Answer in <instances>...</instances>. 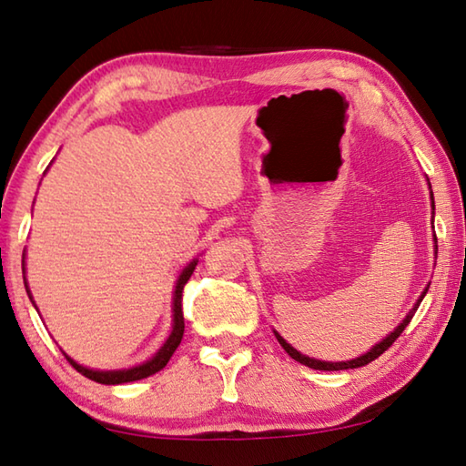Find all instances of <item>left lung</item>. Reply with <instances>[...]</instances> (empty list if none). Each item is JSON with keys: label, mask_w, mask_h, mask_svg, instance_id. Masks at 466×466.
Instances as JSON below:
<instances>
[{"label": "left lung", "mask_w": 466, "mask_h": 466, "mask_svg": "<svg viewBox=\"0 0 466 466\" xmlns=\"http://www.w3.org/2000/svg\"><path fill=\"white\" fill-rule=\"evenodd\" d=\"M428 187H430V182H428ZM432 198V208H434V197H430ZM434 239H436V235H434ZM434 249L438 251V248L434 245ZM426 292H428V288L424 289L422 292V296L418 298V302L414 304V309H411L410 312H408V316L406 319H403L396 329H393V332H390L388 337H385L381 342H377V345L371 349V350H367L365 355H361V357H357V359H353V361H339V363H330V361H319V359H310V357H306V355H302L300 350H296L292 345H289V342H286V339H282L276 332V339H278V342L279 345L284 347V350L286 353L294 359V361H298V363H302V365H306V367H310V370H319V371H342V370H357V367H363V365H367V363H371V361H375L377 357L380 355H383L385 350H388L393 342L398 340V337L401 335L403 330H406V327L410 324V320L414 319V314H416V310H418V306H420V302H422V298L426 296Z\"/></svg>", "instance_id": "left-lung-1"}]
</instances>
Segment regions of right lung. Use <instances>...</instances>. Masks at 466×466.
<instances>
[{"mask_svg": "<svg viewBox=\"0 0 466 466\" xmlns=\"http://www.w3.org/2000/svg\"><path fill=\"white\" fill-rule=\"evenodd\" d=\"M198 259H192L187 268L182 269V274L178 276V282L177 288H174V298H172V316H174V324H172V332L170 337L166 339L164 345L160 347V350L152 357L147 359L146 363L142 365H136V367H129V370H119V371H96V370H89V367H83L78 365L76 361H73L66 353V361L75 367L78 373H83L85 377H89V380L96 381V383H103V385H119V383H129V381H137V380H144V377H150L154 373H157L160 370H164L166 363L170 361V357L174 355V350L178 349L182 335H184V316H182V289L187 286V282L192 276V271H195ZM25 284V279H24ZM25 292L30 296V288L25 286ZM32 300V296H30ZM34 304V300H32Z\"/></svg>", "mask_w": 466, "mask_h": 466, "instance_id": "add662e5", "label": "right lung"}]
</instances>
